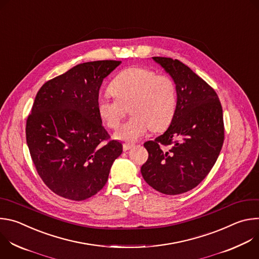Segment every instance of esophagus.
I'll return each mask as SVG.
<instances>
[{
	"label": "esophagus",
	"instance_id": "1",
	"mask_svg": "<svg viewBox=\"0 0 259 259\" xmlns=\"http://www.w3.org/2000/svg\"><path fill=\"white\" fill-rule=\"evenodd\" d=\"M134 145L133 144H129V143H124L123 144V150H124V152H126V151H129L130 149H132Z\"/></svg>",
	"mask_w": 259,
	"mask_h": 259
}]
</instances>
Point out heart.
<instances>
[{
  "label": "heart",
  "instance_id": "heart-1",
  "mask_svg": "<svg viewBox=\"0 0 259 259\" xmlns=\"http://www.w3.org/2000/svg\"><path fill=\"white\" fill-rule=\"evenodd\" d=\"M109 92L116 99L99 97L98 116L112 129H117L129 107L132 117L116 132L117 139L135 142L151 129L162 131L173 120L177 106V92L173 80L146 67L131 66L115 77Z\"/></svg>",
  "mask_w": 259,
  "mask_h": 259
}]
</instances>
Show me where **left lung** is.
<instances>
[{
  "instance_id": "left-lung-1",
  "label": "left lung",
  "mask_w": 259,
  "mask_h": 259,
  "mask_svg": "<svg viewBox=\"0 0 259 259\" xmlns=\"http://www.w3.org/2000/svg\"><path fill=\"white\" fill-rule=\"evenodd\" d=\"M153 59L174 81L177 106L164 134L143 144L149 159L140 171L156 191L179 195L196 188L219 156L225 139L223 107L214 89L189 66L167 57Z\"/></svg>"
}]
</instances>
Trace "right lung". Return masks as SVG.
I'll list each match as a JSON object with an SVG mask.
<instances>
[{"mask_svg":"<svg viewBox=\"0 0 259 259\" xmlns=\"http://www.w3.org/2000/svg\"><path fill=\"white\" fill-rule=\"evenodd\" d=\"M121 62L78 64L36 93L26 143L40 177L62 198L83 201L97 194L123 152L121 142L109 140L96 109L103 79Z\"/></svg>","mask_w":259,"mask_h":259,"instance_id":"1","label":"right lung"}]
</instances>
